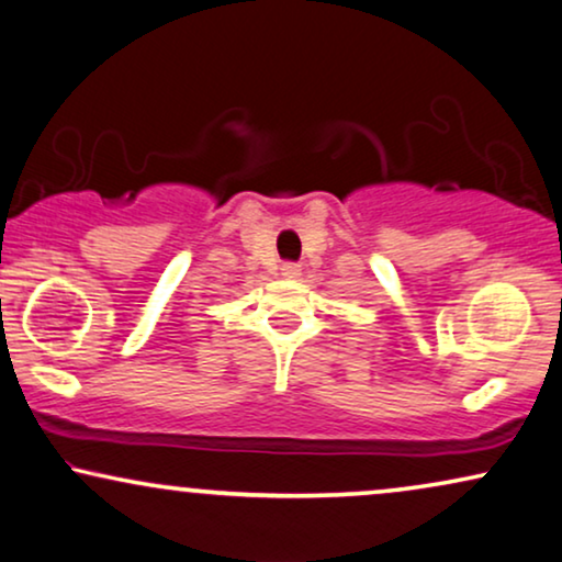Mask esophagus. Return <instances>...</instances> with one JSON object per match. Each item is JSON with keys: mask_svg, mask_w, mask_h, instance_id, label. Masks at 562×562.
Returning a JSON list of instances; mask_svg holds the SVG:
<instances>
[{"mask_svg": "<svg viewBox=\"0 0 562 562\" xmlns=\"http://www.w3.org/2000/svg\"><path fill=\"white\" fill-rule=\"evenodd\" d=\"M282 277H288V280H297L301 277V265H295V261H285V265L280 267Z\"/></svg>", "mask_w": 562, "mask_h": 562, "instance_id": "34e87169", "label": "esophagus"}]
</instances>
